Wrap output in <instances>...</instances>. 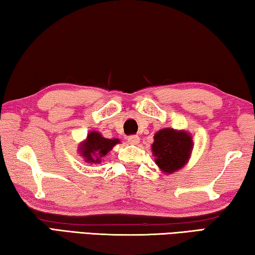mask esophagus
<instances>
[{
	"instance_id": "obj_1",
	"label": "esophagus",
	"mask_w": 255,
	"mask_h": 255,
	"mask_svg": "<svg viewBox=\"0 0 255 255\" xmlns=\"http://www.w3.org/2000/svg\"><path fill=\"white\" fill-rule=\"evenodd\" d=\"M127 141L131 145H136L139 143V137H138L137 135H130L127 137Z\"/></svg>"
}]
</instances>
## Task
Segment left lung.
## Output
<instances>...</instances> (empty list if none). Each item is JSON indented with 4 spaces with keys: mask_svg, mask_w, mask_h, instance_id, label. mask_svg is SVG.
Wrapping results in <instances>:
<instances>
[{
    "mask_svg": "<svg viewBox=\"0 0 255 255\" xmlns=\"http://www.w3.org/2000/svg\"><path fill=\"white\" fill-rule=\"evenodd\" d=\"M192 148V139L185 131L161 129L154 136L152 145L155 162L165 173H172L183 167Z\"/></svg>",
    "mask_w": 255,
    "mask_h": 255,
    "instance_id": "obj_1",
    "label": "left lung"
}]
</instances>
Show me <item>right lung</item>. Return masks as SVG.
Instances as JSON below:
<instances>
[{
	"label": "right lung",
	"mask_w": 255,
	"mask_h": 255,
	"mask_svg": "<svg viewBox=\"0 0 255 255\" xmlns=\"http://www.w3.org/2000/svg\"><path fill=\"white\" fill-rule=\"evenodd\" d=\"M118 143L119 139L117 138L108 139L99 132L92 131L89 133L88 139L81 146L82 156H84L85 161L89 163H100L102 157Z\"/></svg>",
	"instance_id": "add662e5"
}]
</instances>
